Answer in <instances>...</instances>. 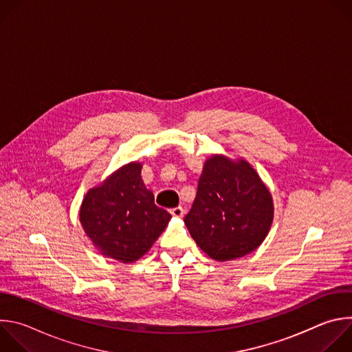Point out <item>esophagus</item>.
I'll use <instances>...</instances> for the list:
<instances>
[{"label":"esophagus","instance_id":"esophagus-1","mask_svg":"<svg viewBox=\"0 0 352 352\" xmlns=\"http://www.w3.org/2000/svg\"><path fill=\"white\" fill-rule=\"evenodd\" d=\"M170 213H171L174 217H182V216H184V209H182L181 206H178V208L171 209Z\"/></svg>","mask_w":352,"mask_h":352}]
</instances>
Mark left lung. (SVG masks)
<instances>
[{"instance_id":"obj_1","label":"left lung","mask_w":352,"mask_h":352,"mask_svg":"<svg viewBox=\"0 0 352 352\" xmlns=\"http://www.w3.org/2000/svg\"><path fill=\"white\" fill-rule=\"evenodd\" d=\"M273 199L243 159L214 155L205 162L192 209L184 221L212 259L242 258L265 241L273 223Z\"/></svg>"}]
</instances>
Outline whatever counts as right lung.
Returning a JSON list of instances; mask_svg holds the SVG:
<instances>
[{"mask_svg":"<svg viewBox=\"0 0 352 352\" xmlns=\"http://www.w3.org/2000/svg\"><path fill=\"white\" fill-rule=\"evenodd\" d=\"M140 171L138 162L122 166L87 190L79 212L80 224L100 254L122 263L140 259L171 219L155 205Z\"/></svg>","mask_w":352,"mask_h":352,"instance_id":"add662e5","label":"right lung"}]
</instances>
